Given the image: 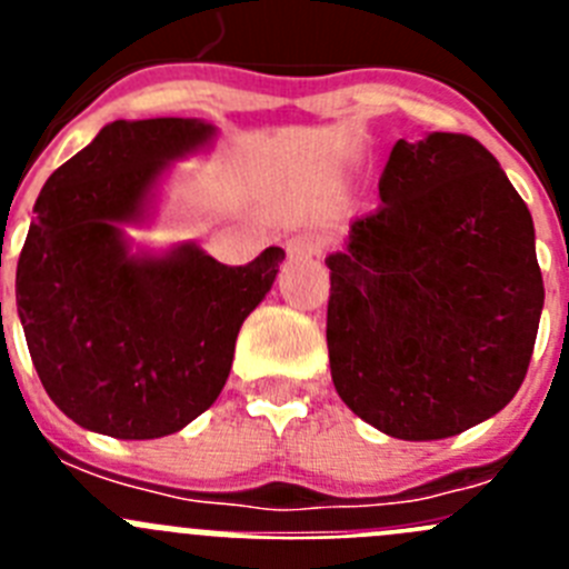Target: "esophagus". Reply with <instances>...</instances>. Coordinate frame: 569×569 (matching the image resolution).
Listing matches in <instances>:
<instances>
[{"label":"esophagus","instance_id":"1","mask_svg":"<svg viewBox=\"0 0 569 569\" xmlns=\"http://www.w3.org/2000/svg\"><path fill=\"white\" fill-rule=\"evenodd\" d=\"M284 250H288L290 259H313L325 250V239L316 233H296L284 239Z\"/></svg>","mask_w":569,"mask_h":569}]
</instances>
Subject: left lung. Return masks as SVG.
I'll return each instance as SVG.
<instances>
[{
	"label": "left lung",
	"mask_w": 569,
	"mask_h": 569,
	"mask_svg": "<svg viewBox=\"0 0 569 569\" xmlns=\"http://www.w3.org/2000/svg\"><path fill=\"white\" fill-rule=\"evenodd\" d=\"M381 204L328 256L336 393L381 433H465L519 393L545 308L536 230L496 156L465 133L399 139Z\"/></svg>",
	"instance_id": "left-lung-1"
}]
</instances>
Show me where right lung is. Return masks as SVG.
Instances as JSON below:
<instances>
[{
	"label": "right lung",
	"mask_w": 569,
	"mask_h": 569,
	"mask_svg": "<svg viewBox=\"0 0 569 569\" xmlns=\"http://www.w3.org/2000/svg\"><path fill=\"white\" fill-rule=\"evenodd\" d=\"M213 124H104L44 182L17 264L30 359L53 405L113 439H159L202 416L228 381L241 321L284 259L268 248L230 268L193 244L128 256L119 224L142 213L170 159L202 148Z\"/></svg>",
	"instance_id": "right-lung-1"
}]
</instances>
